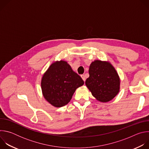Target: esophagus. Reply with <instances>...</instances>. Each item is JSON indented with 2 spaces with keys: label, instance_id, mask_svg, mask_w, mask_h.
Listing matches in <instances>:
<instances>
[{
  "label": "esophagus",
  "instance_id": "obj_1",
  "mask_svg": "<svg viewBox=\"0 0 149 149\" xmlns=\"http://www.w3.org/2000/svg\"><path fill=\"white\" fill-rule=\"evenodd\" d=\"M81 78H82V79L84 80V81H86V77H85V75H81Z\"/></svg>",
  "mask_w": 149,
  "mask_h": 149
}]
</instances>
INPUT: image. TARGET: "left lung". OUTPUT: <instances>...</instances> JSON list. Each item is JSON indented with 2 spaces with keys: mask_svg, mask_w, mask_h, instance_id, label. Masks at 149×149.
<instances>
[{
  "mask_svg": "<svg viewBox=\"0 0 149 149\" xmlns=\"http://www.w3.org/2000/svg\"><path fill=\"white\" fill-rule=\"evenodd\" d=\"M89 74L86 84L98 101L108 102L118 93L120 78L110 63L100 60L93 62L90 66Z\"/></svg>",
  "mask_w": 149,
  "mask_h": 149,
  "instance_id": "obj_1",
  "label": "left lung"
}]
</instances>
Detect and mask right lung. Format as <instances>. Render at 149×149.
<instances>
[{
  "label": "right lung",
  "mask_w": 149,
  "mask_h": 149,
  "mask_svg": "<svg viewBox=\"0 0 149 149\" xmlns=\"http://www.w3.org/2000/svg\"><path fill=\"white\" fill-rule=\"evenodd\" d=\"M84 84L68 63L61 61L53 63L44 74L41 88L44 97L51 104L61 107L70 101L76 89Z\"/></svg>",
  "instance_id": "right-lung-1"
}]
</instances>
